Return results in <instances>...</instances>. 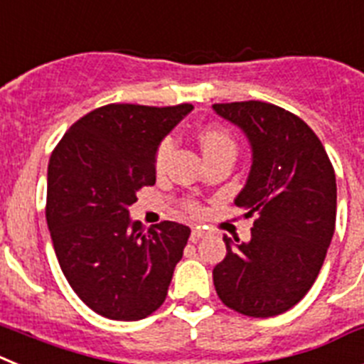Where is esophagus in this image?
Returning a JSON list of instances; mask_svg holds the SVG:
<instances>
[{"mask_svg":"<svg viewBox=\"0 0 364 364\" xmlns=\"http://www.w3.org/2000/svg\"><path fill=\"white\" fill-rule=\"evenodd\" d=\"M203 235H205V230L201 229V227H194V229H192V232H191V242L196 243Z\"/></svg>","mask_w":364,"mask_h":364,"instance_id":"obj_1","label":"esophagus"}]
</instances>
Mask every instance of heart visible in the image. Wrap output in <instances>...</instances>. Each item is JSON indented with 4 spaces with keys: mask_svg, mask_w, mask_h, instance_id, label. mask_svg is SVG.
Wrapping results in <instances>:
<instances>
[{
    "mask_svg": "<svg viewBox=\"0 0 364 364\" xmlns=\"http://www.w3.org/2000/svg\"><path fill=\"white\" fill-rule=\"evenodd\" d=\"M200 143L205 151V156H207V159L220 156V154H236L235 139H232V135H230L227 129L220 128V126H207V128L201 129ZM172 148H173L172 139H164L163 143L159 144V148H157V156H156L157 168H163L166 159H168L170 154H172ZM191 208L192 210H196L198 207H196V205H191Z\"/></svg>",
    "mask_w": 364,
    "mask_h": 364,
    "instance_id": "heart-1",
    "label": "heart"
}]
</instances>
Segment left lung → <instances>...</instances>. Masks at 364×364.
Returning a JSON list of instances; mask_svg holds the SVG:
<instances>
[{"mask_svg": "<svg viewBox=\"0 0 364 364\" xmlns=\"http://www.w3.org/2000/svg\"><path fill=\"white\" fill-rule=\"evenodd\" d=\"M242 129L252 151L247 183L235 205L255 218L251 240L223 236L227 255L214 267L218 296L249 317H274L304 299L335 230L337 185L314 129L260 100L214 104Z\"/></svg>", "mask_w": 364, "mask_h": 364, "instance_id": "8db88e82", "label": "left lung"}]
</instances>
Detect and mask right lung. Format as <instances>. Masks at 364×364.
I'll return each mask as SVG.
<instances>
[{"instance_id":"add662e5","label":"right lung","mask_w":364,"mask_h":364,"mask_svg":"<svg viewBox=\"0 0 364 364\" xmlns=\"http://www.w3.org/2000/svg\"><path fill=\"white\" fill-rule=\"evenodd\" d=\"M192 104H107L77 121L50 154L46 218L62 273L95 314L139 321L168 293L191 229L132 221L137 191L156 183L161 141Z\"/></svg>"}]
</instances>
